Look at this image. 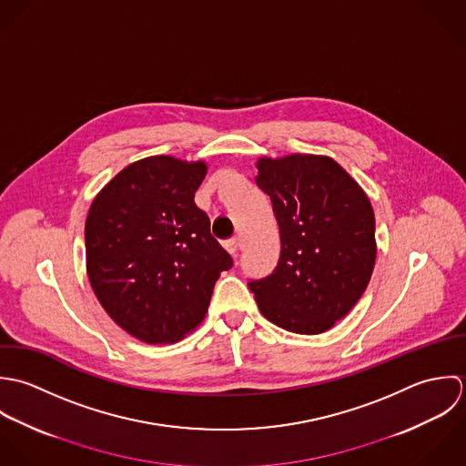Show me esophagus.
<instances>
[{
    "instance_id": "obj_1",
    "label": "esophagus",
    "mask_w": 466,
    "mask_h": 466,
    "mask_svg": "<svg viewBox=\"0 0 466 466\" xmlns=\"http://www.w3.org/2000/svg\"><path fill=\"white\" fill-rule=\"evenodd\" d=\"M225 248H227V252H228L232 258H236L238 252L241 250V241H239L238 238H232V239L225 241Z\"/></svg>"
}]
</instances>
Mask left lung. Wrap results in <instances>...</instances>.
I'll return each instance as SVG.
<instances>
[{
	"mask_svg": "<svg viewBox=\"0 0 466 466\" xmlns=\"http://www.w3.org/2000/svg\"><path fill=\"white\" fill-rule=\"evenodd\" d=\"M258 187L279 225L274 272L248 282L261 313L282 329L317 335L344 319L371 279V201L333 158L289 155L258 162Z\"/></svg>",
	"mask_w": 466,
	"mask_h": 466,
	"instance_id": "1",
	"label": "left lung"
}]
</instances>
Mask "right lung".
Instances as JSON below:
<instances>
[{"instance_id": "obj_1", "label": "right lung", "mask_w": 466, "mask_h": 466, "mask_svg": "<svg viewBox=\"0 0 466 466\" xmlns=\"http://www.w3.org/2000/svg\"><path fill=\"white\" fill-rule=\"evenodd\" d=\"M203 162L149 157L122 169L90 207L86 270L106 313L147 344L184 339L232 267L194 192Z\"/></svg>"}]
</instances>
